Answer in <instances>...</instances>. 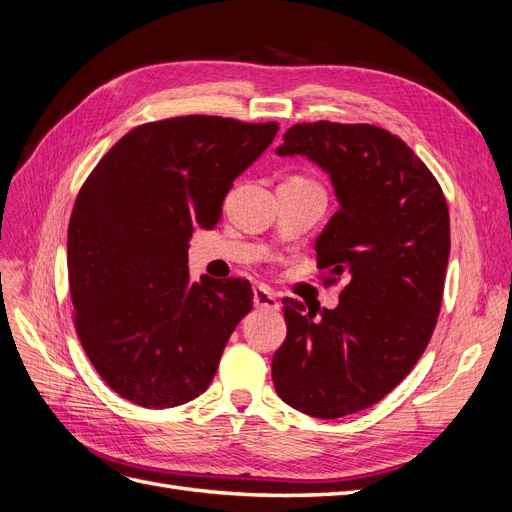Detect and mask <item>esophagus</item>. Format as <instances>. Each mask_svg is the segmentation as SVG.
<instances>
[{
	"instance_id": "obj_1",
	"label": "esophagus",
	"mask_w": 512,
	"mask_h": 512,
	"mask_svg": "<svg viewBox=\"0 0 512 512\" xmlns=\"http://www.w3.org/2000/svg\"><path fill=\"white\" fill-rule=\"evenodd\" d=\"M254 307L260 311H279L281 303L275 298V294L264 288V286H254Z\"/></svg>"
}]
</instances>
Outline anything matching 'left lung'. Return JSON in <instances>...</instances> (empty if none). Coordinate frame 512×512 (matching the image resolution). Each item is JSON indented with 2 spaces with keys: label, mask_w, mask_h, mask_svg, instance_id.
Instances as JSON below:
<instances>
[{
  "label": "left lung",
  "mask_w": 512,
  "mask_h": 512,
  "mask_svg": "<svg viewBox=\"0 0 512 512\" xmlns=\"http://www.w3.org/2000/svg\"><path fill=\"white\" fill-rule=\"evenodd\" d=\"M281 156L303 154L334 184L339 211L315 241L324 284H347L315 317L284 298L288 334L273 356L279 398L311 417L373 407L424 354L443 303L449 209L424 161L375 125L301 122Z\"/></svg>",
  "instance_id": "8db88e82"
}]
</instances>
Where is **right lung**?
<instances>
[{
    "label": "right lung",
    "instance_id": "right-lung-1",
    "mask_svg": "<svg viewBox=\"0 0 512 512\" xmlns=\"http://www.w3.org/2000/svg\"><path fill=\"white\" fill-rule=\"evenodd\" d=\"M277 122L175 116L131 129L82 184L67 228L78 339L101 379L146 409L197 398L254 305L248 279L190 281L188 239L214 228Z\"/></svg>",
    "mask_w": 512,
    "mask_h": 512
}]
</instances>
